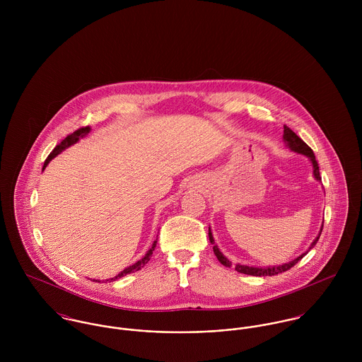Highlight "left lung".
Listing matches in <instances>:
<instances>
[{
	"label": "left lung",
	"instance_id": "1",
	"mask_svg": "<svg viewBox=\"0 0 362 362\" xmlns=\"http://www.w3.org/2000/svg\"><path fill=\"white\" fill-rule=\"evenodd\" d=\"M283 139H284V142H286V146H287L290 151H293V152H296V153H300V155L307 156V157L310 158V163H312V167H313V177H315L317 181H320L322 178H320V174H319V165H317V161H316L315 155H313V152H312V149H310V146H308L296 132H293L287 125H284ZM322 228H323V226L320 227V233H322ZM320 233H319V235L313 240V243L310 244V250H312V248L315 247V244L317 243V240H319V237H320ZM209 240H210V243L213 244V252H214L216 258L218 259V262H220L221 264H224L226 267L233 266V263L220 252V250H218L217 245L214 244V238H213V235H211L210 227H209ZM310 250H308V251H310ZM308 251L304 252L303 255H300L298 258L288 262V263H283V264H277V266H267V267H255V266H247V264H240V263H237V264H235V270L240 272V273H244V274H250V276H274V274H279V273H283V272L291 269L297 262H300L301 259L304 258V257L308 254Z\"/></svg>",
	"mask_w": 362,
	"mask_h": 362
}]
</instances>
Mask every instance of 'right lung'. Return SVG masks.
Returning <instances> with one entry per match:
<instances>
[{"mask_svg":"<svg viewBox=\"0 0 362 362\" xmlns=\"http://www.w3.org/2000/svg\"><path fill=\"white\" fill-rule=\"evenodd\" d=\"M90 132V127H83V128H79V129H76L75 132H72L71 135H68L59 145H57L54 149H52V153L49 155V157L46 158V161H45V165H43V170L47 167V164L52 161V158L55 157L57 155H59L62 151H65L66 148H69L71 145H74V144H76L81 138H83V136H86ZM156 244H157V240H156L155 243H153V245H152V248L146 252V255L144 257V258L141 259V260H138L136 263H134V264H131V266H128V267H125L121 273H118L115 277H112V279H110V281H114V280H117V279H121L122 276H125V274H129V273H134V272H136V270H139V269H142L149 260H151V257H152V254H153V251H155ZM95 281V280H93ZM98 281V280H96ZM108 281V280H107Z\"/></svg>","mask_w":362,"mask_h":362,"instance_id":"add662e5","label":"right lung"}]
</instances>
